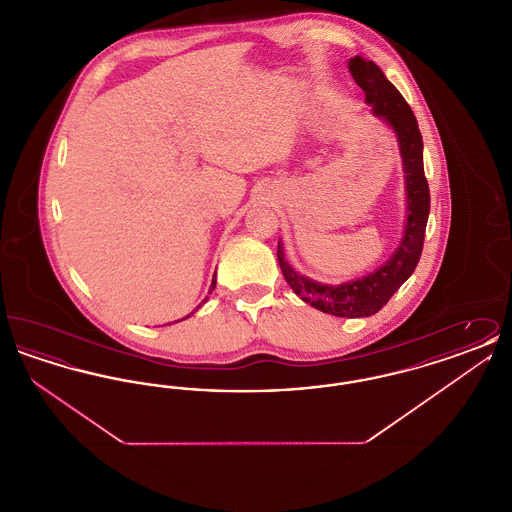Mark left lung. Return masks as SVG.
<instances>
[{
  "mask_svg": "<svg viewBox=\"0 0 512 512\" xmlns=\"http://www.w3.org/2000/svg\"><path fill=\"white\" fill-rule=\"evenodd\" d=\"M349 73L365 92L366 103L372 105L374 115L390 124L399 142L407 192V222L403 240L386 265L359 280H351L340 286L320 284L293 270L284 259L280 242L276 255L286 282L305 303H311V307L334 317L359 318L378 313L418 265L430 215V188L424 176L422 134L409 103L374 61L355 55L349 59Z\"/></svg>",
  "mask_w": 512,
  "mask_h": 512,
  "instance_id": "obj_1",
  "label": "left lung"
}]
</instances>
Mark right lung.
I'll return each mask as SVG.
<instances>
[{"label": "right lung", "instance_id": "add662e5", "mask_svg": "<svg viewBox=\"0 0 512 512\" xmlns=\"http://www.w3.org/2000/svg\"><path fill=\"white\" fill-rule=\"evenodd\" d=\"M215 286H217V280L213 278V282H211V290H209V293L213 292L215 290Z\"/></svg>", "mask_w": 512, "mask_h": 512}]
</instances>
